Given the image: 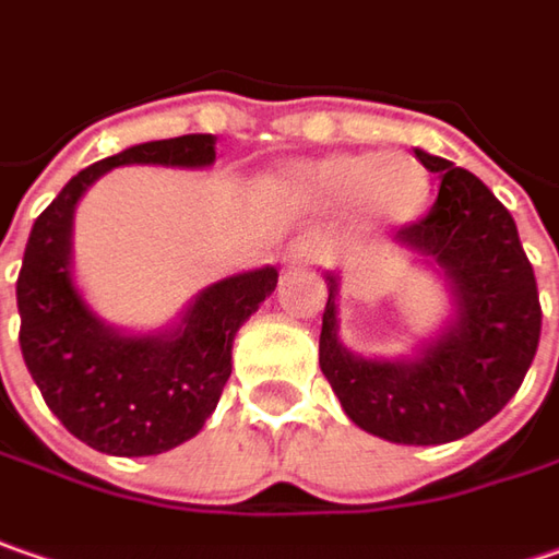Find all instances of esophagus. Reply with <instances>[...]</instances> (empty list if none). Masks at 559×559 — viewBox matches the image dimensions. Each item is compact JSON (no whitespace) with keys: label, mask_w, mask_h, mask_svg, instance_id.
Segmentation results:
<instances>
[{"label":"esophagus","mask_w":559,"mask_h":559,"mask_svg":"<svg viewBox=\"0 0 559 559\" xmlns=\"http://www.w3.org/2000/svg\"><path fill=\"white\" fill-rule=\"evenodd\" d=\"M287 262H294V265H312V262H322V247H319V240H312V237H297L290 247H287V255H284Z\"/></svg>","instance_id":"obj_1"}]
</instances>
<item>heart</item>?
I'll list each match as a JSON object with an SVG mask.
<instances>
[{
  "instance_id": "heart-1",
  "label": "heart",
  "mask_w": 559,
  "mask_h": 559,
  "mask_svg": "<svg viewBox=\"0 0 559 559\" xmlns=\"http://www.w3.org/2000/svg\"><path fill=\"white\" fill-rule=\"evenodd\" d=\"M294 183L325 203H350L362 197L366 209L381 222H413L428 200V178L413 158H378L341 153L304 165Z\"/></svg>"
}]
</instances>
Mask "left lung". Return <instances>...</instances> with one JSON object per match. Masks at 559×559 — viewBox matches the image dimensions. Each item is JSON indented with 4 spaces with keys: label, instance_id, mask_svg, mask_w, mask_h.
<instances>
[{
    "label": "left lung",
    "instance_id": "obj_1",
    "mask_svg": "<svg viewBox=\"0 0 559 559\" xmlns=\"http://www.w3.org/2000/svg\"><path fill=\"white\" fill-rule=\"evenodd\" d=\"M416 158L441 183L431 209L397 240L448 275L456 319L413 359L353 356L337 341L331 275L319 366L359 428L394 444H448L495 419L520 391L538 350L542 304L507 206L473 171L423 150Z\"/></svg>",
    "mask_w": 559,
    "mask_h": 559
}]
</instances>
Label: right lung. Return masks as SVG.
Masks as SVG:
<instances>
[{"label": "right lung", "instance_id": "right-lung-1", "mask_svg": "<svg viewBox=\"0 0 559 559\" xmlns=\"http://www.w3.org/2000/svg\"><path fill=\"white\" fill-rule=\"evenodd\" d=\"M134 162L203 168L215 162V136L140 143L78 171L39 212L17 275V341L27 372L59 423L111 456H153L203 428L231 378L237 328L278 284L272 265L218 281L171 334L128 337L103 325L71 278V218L90 183Z\"/></svg>", "mask_w": 559, "mask_h": 559}]
</instances>
